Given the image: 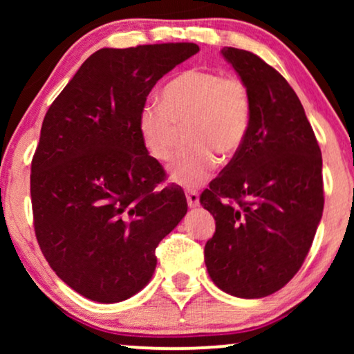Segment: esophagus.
I'll return each instance as SVG.
<instances>
[{"instance_id": "obj_1", "label": "esophagus", "mask_w": 354, "mask_h": 354, "mask_svg": "<svg viewBox=\"0 0 354 354\" xmlns=\"http://www.w3.org/2000/svg\"><path fill=\"white\" fill-rule=\"evenodd\" d=\"M187 203L190 207L200 206V195H198V192H195V190L187 192Z\"/></svg>"}]
</instances>
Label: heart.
Returning a JSON list of instances; mask_svg holds the SVG:
<instances>
[{
    "label": "heart",
    "instance_id": "b5f03b06",
    "mask_svg": "<svg viewBox=\"0 0 354 354\" xmlns=\"http://www.w3.org/2000/svg\"><path fill=\"white\" fill-rule=\"evenodd\" d=\"M251 95L240 75L188 69L162 88L161 103L149 101L138 114L143 147L156 161L176 151L180 127L187 142L169 169L171 180L185 188L205 183L219 164L216 153L232 158L243 147L251 127Z\"/></svg>",
    "mask_w": 354,
    "mask_h": 354
}]
</instances>
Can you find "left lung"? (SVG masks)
<instances>
[{
    "mask_svg": "<svg viewBox=\"0 0 354 354\" xmlns=\"http://www.w3.org/2000/svg\"><path fill=\"white\" fill-rule=\"evenodd\" d=\"M221 53L248 85L253 114L243 147L200 196L216 219L205 263L225 293L263 298L293 279L313 245L324 209L321 148L274 67L239 48Z\"/></svg>",
    "mask_w": 354,
    "mask_h": 354,
    "instance_id": "8db88e82",
    "label": "left lung"
}]
</instances>
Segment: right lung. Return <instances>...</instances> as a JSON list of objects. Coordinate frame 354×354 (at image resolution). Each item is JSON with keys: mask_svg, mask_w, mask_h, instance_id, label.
<instances>
[{"mask_svg": "<svg viewBox=\"0 0 354 354\" xmlns=\"http://www.w3.org/2000/svg\"><path fill=\"white\" fill-rule=\"evenodd\" d=\"M195 43L93 53L43 119L32 159L33 227L62 282L98 303L138 293L156 246L187 214L185 193L156 190L166 172L143 147L138 114L156 82Z\"/></svg>", "mask_w": 354, "mask_h": 354, "instance_id": "add662e5", "label": "right lung"}]
</instances>
